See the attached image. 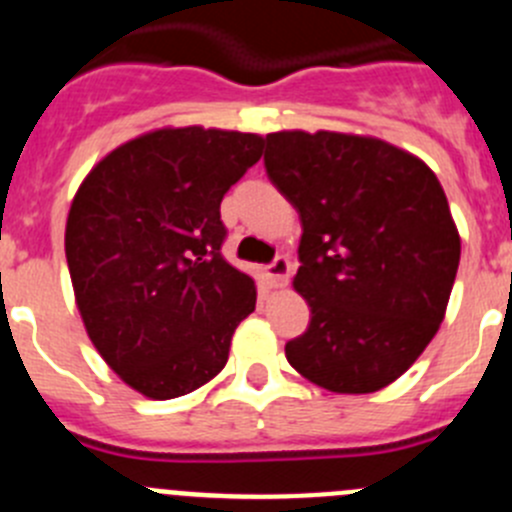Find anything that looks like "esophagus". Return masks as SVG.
I'll use <instances>...</instances> for the list:
<instances>
[{
  "label": "esophagus",
  "mask_w": 512,
  "mask_h": 512,
  "mask_svg": "<svg viewBox=\"0 0 512 512\" xmlns=\"http://www.w3.org/2000/svg\"><path fill=\"white\" fill-rule=\"evenodd\" d=\"M290 270H292L290 260L280 255V257H275V260H272L270 265L265 267V275L270 277V285L272 287H285L287 280H290Z\"/></svg>",
  "instance_id": "1"
}]
</instances>
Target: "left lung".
<instances>
[{
  "instance_id": "8db88e82",
  "label": "left lung",
  "mask_w": 512,
  "mask_h": 512,
  "mask_svg": "<svg viewBox=\"0 0 512 512\" xmlns=\"http://www.w3.org/2000/svg\"><path fill=\"white\" fill-rule=\"evenodd\" d=\"M272 185L300 212L295 290L310 325L287 362L332 393H375L420 357L445 317L460 235L435 172L375 137L272 132Z\"/></svg>"
}]
</instances>
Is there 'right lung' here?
Here are the masks:
<instances>
[{"mask_svg":"<svg viewBox=\"0 0 512 512\" xmlns=\"http://www.w3.org/2000/svg\"><path fill=\"white\" fill-rule=\"evenodd\" d=\"M262 157L247 132L155 130L79 185L64 252L89 340L130 388L170 400L225 367L255 282L222 257L225 192Z\"/></svg>","mask_w":512,"mask_h":512,"instance_id":"add662e5","label":"right lung"}]
</instances>
